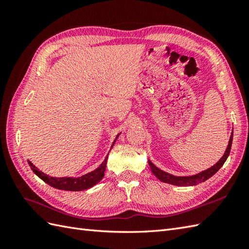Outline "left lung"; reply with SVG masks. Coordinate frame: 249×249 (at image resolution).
I'll use <instances>...</instances> for the list:
<instances>
[{
  "instance_id": "8db88e82",
  "label": "left lung",
  "mask_w": 249,
  "mask_h": 249,
  "mask_svg": "<svg viewBox=\"0 0 249 249\" xmlns=\"http://www.w3.org/2000/svg\"><path fill=\"white\" fill-rule=\"evenodd\" d=\"M232 139H233V133L231 134L230 139L228 142V146L224 153V155L221 156L220 160L215 163L214 166L210 167L209 169H206L204 171H201L197 174H194V176H188V177H178V176H173V174H170L168 172H165L161 169L156 167L154 163H153L149 160V165L151 168L152 173L160 179V181L163 183H168L171 185H176V186H194V185H197L199 183L205 182L206 179L210 178L211 177H213L214 174L217 172L219 169L223 167L225 161L228 158L230 154V150H231V145H232Z\"/></svg>"
}]
</instances>
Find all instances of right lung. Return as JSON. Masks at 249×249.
Returning <instances> with one entry per match:
<instances>
[{
  "mask_svg": "<svg viewBox=\"0 0 249 249\" xmlns=\"http://www.w3.org/2000/svg\"><path fill=\"white\" fill-rule=\"evenodd\" d=\"M120 135H121V133L116 135L114 141L112 142V145H111V147H110V150L112 149V146L114 145L115 141L119 138ZM108 155H109V153H108ZM108 155L106 156L104 161L100 163V165L96 169H95V170L89 172L87 174H83V176H80L78 178H75V177H63V178L50 177L49 174L44 173L43 171L39 170L38 168L35 167L30 160H28V163L31 167L32 171H33L39 178L43 179L45 183L50 185L51 187H54L56 189H61V190H68V192H81V190H86V189L93 187L94 185H96L100 181H102V178L105 176Z\"/></svg>",
  "mask_w": 249,
  "mask_h": 249,
  "instance_id": "right-lung-1",
  "label": "right lung"
}]
</instances>
